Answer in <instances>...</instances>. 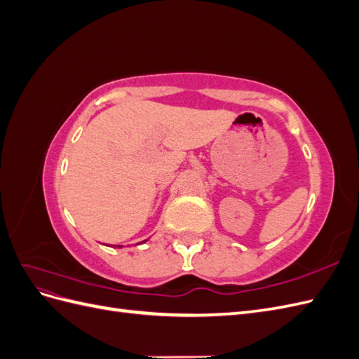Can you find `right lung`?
Instances as JSON below:
<instances>
[{
	"instance_id": "right-lung-1",
	"label": "right lung",
	"mask_w": 359,
	"mask_h": 359,
	"mask_svg": "<svg viewBox=\"0 0 359 359\" xmlns=\"http://www.w3.org/2000/svg\"><path fill=\"white\" fill-rule=\"evenodd\" d=\"M142 243H147V240H145V241H142ZM139 244H140V243H139ZM118 247H123V245H118Z\"/></svg>"
}]
</instances>
